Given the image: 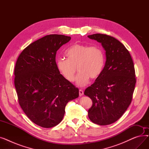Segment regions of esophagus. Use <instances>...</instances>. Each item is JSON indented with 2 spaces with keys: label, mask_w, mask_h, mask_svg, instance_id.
I'll return each mask as SVG.
<instances>
[{
  "label": "esophagus",
  "mask_w": 149,
  "mask_h": 149,
  "mask_svg": "<svg viewBox=\"0 0 149 149\" xmlns=\"http://www.w3.org/2000/svg\"><path fill=\"white\" fill-rule=\"evenodd\" d=\"M83 94H84V92H83V90H79V95L80 96V97H81V96H83Z\"/></svg>",
  "instance_id": "obj_1"
}]
</instances>
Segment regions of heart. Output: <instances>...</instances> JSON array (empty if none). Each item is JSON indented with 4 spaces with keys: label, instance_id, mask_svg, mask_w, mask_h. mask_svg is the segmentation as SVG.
<instances>
[{
    "label": "heart",
    "instance_id": "1",
    "mask_svg": "<svg viewBox=\"0 0 149 149\" xmlns=\"http://www.w3.org/2000/svg\"><path fill=\"white\" fill-rule=\"evenodd\" d=\"M65 54L68 59H58L57 68L69 82L75 80L78 68L80 72L76 80L78 86H85L90 78L96 79L103 71L105 56L103 50L99 46L76 43L67 49Z\"/></svg>",
    "mask_w": 149,
    "mask_h": 149
}]
</instances>
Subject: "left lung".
I'll list each match as a JSON object with an SVG mask.
<instances>
[{
  "mask_svg": "<svg viewBox=\"0 0 149 149\" xmlns=\"http://www.w3.org/2000/svg\"><path fill=\"white\" fill-rule=\"evenodd\" d=\"M88 37L101 43L106 57L102 72L84 93L92 101L88 116L93 123L106 126L120 118L131 103L136 83L134 65L117 39L102 34Z\"/></svg>",
  "mask_w": 149,
  "mask_h": 149,
  "instance_id": "obj_1",
  "label": "left lung"
}]
</instances>
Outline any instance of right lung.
Instances as JSON below:
<instances>
[{
	"label": "right lung",
	"instance_id": "add662e5",
	"mask_svg": "<svg viewBox=\"0 0 149 149\" xmlns=\"http://www.w3.org/2000/svg\"><path fill=\"white\" fill-rule=\"evenodd\" d=\"M71 37L50 34L30 44L19 56L14 69V85L19 104L34 123L45 128L57 126L65 106L79 96V91L63 77L56 56Z\"/></svg>",
	"mask_w": 149,
	"mask_h": 149
}]
</instances>
